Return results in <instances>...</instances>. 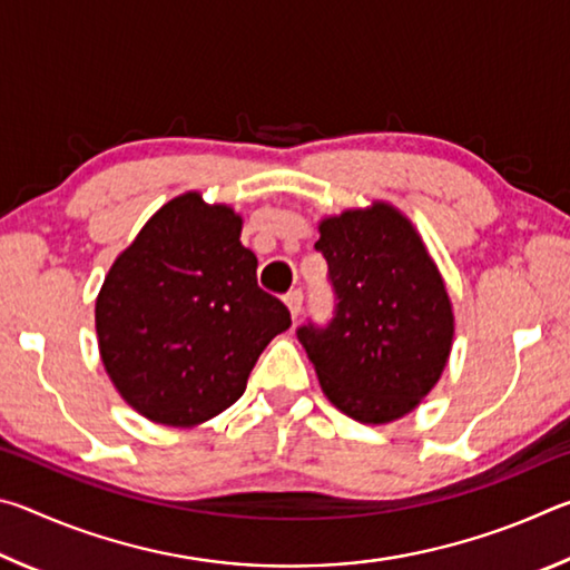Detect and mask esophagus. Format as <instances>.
I'll use <instances>...</instances> for the list:
<instances>
[{"label":"esophagus","instance_id":"obj_1","mask_svg":"<svg viewBox=\"0 0 570 570\" xmlns=\"http://www.w3.org/2000/svg\"><path fill=\"white\" fill-rule=\"evenodd\" d=\"M284 302H286L288 312H292L294 320H298V314H302V308H304V294L296 288V292H288V294L284 296Z\"/></svg>","mask_w":570,"mask_h":570}]
</instances>
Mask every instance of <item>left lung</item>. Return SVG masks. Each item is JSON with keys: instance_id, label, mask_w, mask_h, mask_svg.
Returning a JSON list of instances; mask_svg holds the SVG:
<instances>
[{"instance_id": "obj_1", "label": "left lung", "mask_w": 570, "mask_h": 570, "mask_svg": "<svg viewBox=\"0 0 570 570\" xmlns=\"http://www.w3.org/2000/svg\"><path fill=\"white\" fill-rule=\"evenodd\" d=\"M334 316L296 330L334 407L382 424L420 404L445 370L455 320L438 266L400 210L374 204L324 218Z\"/></svg>"}]
</instances>
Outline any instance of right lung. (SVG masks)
I'll return each instance as SVG.
<instances>
[{
	"instance_id": "add662e5",
	"label": "right lung",
	"mask_w": 570,
	"mask_h": 570,
	"mask_svg": "<svg viewBox=\"0 0 570 570\" xmlns=\"http://www.w3.org/2000/svg\"><path fill=\"white\" fill-rule=\"evenodd\" d=\"M240 216L198 193L153 216L105 276L95 326L102 364L142 417L190 428L230 407L292 314L256 282Z\"/></svg>"
}]
</instances>
